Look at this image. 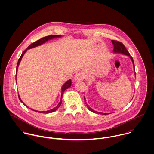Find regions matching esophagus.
<instances>
[{
	"instance_id": "34e87169",
	"label": "esophagus",
	"mask_w": 154,
	"mask_h": 154,
	"mask_svg": "<svg viewBox=\"0 0 154 154\" xmlns=\"http://www.w3.org/2000/svg\"><path fill=\"white\" fill-rule=\"evenodd\" d=\"M85 73L81 71L78 73L75 76V80L76 81H83L85 78Z\"/></svg>"
}]
</instances>
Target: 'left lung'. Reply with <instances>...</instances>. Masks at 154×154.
I'll use <instances>...</instances> for the list:
<instances>
[{"label":"left lung","mask_w":154,"mask_h":154,"mask_svg":"<svg viewBox=\"0 0 154 154\" xmlns=\"http://www.w3.org/2000/svg\"><path fill=\"white\" fill-rule=\"evenodd\" d=\"M112 42V43L114 45V49H113V51L114 53H122L123 54H125V55H126V56H129L130 57V58L132 60V63H133V67L134 68V62H133V59L132 58V56H131L129 51H128V50L126 49V48L125 47V46L123 45V44L120 42H118V41H116V40H111ZM134 75L136 76V73H134ZM84 100H85V104L86 106H87V107L88 108V109L90 110L91 111L94 112V113H97V114H103V115H106L107 114V113H103V112H98V111H94V110H92V109H91L87 104L86 101H85V97H84Z\"/></svg>","instance_id":"obj_1"}]
</instances>
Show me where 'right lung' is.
<instances>
[{
	"label": "right lung",
	"mask_w": 154,
	"mask_h": 154,
	"mask_svg": "<svg viewBox=\"0 0 154 154\" xmlns=\"http://www.w3.org/2000/svg\"><path fill=\"white\" fill-rule=\"evenodd\" d=\"M61 37V35H48V36L44 37L43 38H42L41 39H40V40H37V41H36L35 42H34V43H33L30 44V45L28 47V48H27L25 50H24V51H23V53H22L21 56H20V59H19V60H18V63H17V72H16V73H17L18 67L19 64H20V62H21V59H22V57H23V54H25V53L26 52V51L28 49H29V48H33V47H37V46H38V45H41V44H43V43H44L45 42H46L47 41H48V40H51V39H52V38H58V37ZM16 77H17V75H16ZM71 84H72L71 79H69V81H67L66 82V83L63 85V87H62V95H61V100H60V103H59V104H58L56 107H54V109H51V110H48V111H35V110H33V111H36V112H40V113H45V114H47V113L53 112L55 111L56 110H57V109L59 108V107L60 106L61 104H62V95H63V92L66 90V89L69 88V87L71 86ZM18 97H19L20 100V101L22 102V103H23V102H22V100H21V98H20V96H19V95H18ZM24 105H25V104H24ZM26 107H27V106H26ZM31 110H32V109H31Z\"/></svg>",
	"instance_id": "add662e5"
}]
</instances>
